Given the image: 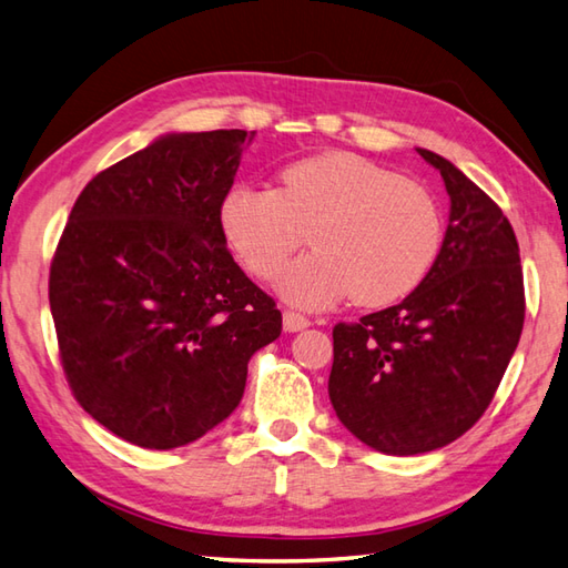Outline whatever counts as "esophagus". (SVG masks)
<instances>
[{
	"instance_id": "1",
	"label": "esophagus",
	"mask_w": 568,
	"mask_h": 568,
	"mask_svg": "<svg viewBox=\"0 0 568 568\" xmlns=\"http://www.w3.org/2000/svg\"><path fill=\"white\" fill-rule=\"evenodd\" d=\"M283 327H285V332H300V329L310 327V320L305 315H300V312H295V310H285Z\"/></svg>"
}]
</instances>
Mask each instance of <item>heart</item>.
Returning a JSON list of instances; mask_svg holds the SVG:
<instances>
[{
  "label": "heart",
  "mask_w": 568,
  "mask_h": 568,
  "mask_svg": "<svg viewBox=\"0 0 568 568\" xmlns=\"http://www.w3.org/2000/svg\"><path fill=\"white\" fill-rule=\"evenodd\" d=\"M220 222L229 246L258 281H275L300 307H327L352 295L381 307L425 281L444 241L437 197L390 168L352 151H327L285 165L277 190L236 185L224 195Z\"/></svg>",
  "instance_id": "heart-1"
}]
</instances>
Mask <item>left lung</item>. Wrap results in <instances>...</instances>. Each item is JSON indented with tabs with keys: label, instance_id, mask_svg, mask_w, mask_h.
<instances>
[{
	"label": "left lung",
	"instance_id": "left-lung-1",
	"mask_svg": "<svg viewBox=\"0 0 568 568\" xmlns=\"http://www.w3.org/2000/svg\"><path fill=\"white\" fill-rule=\"evenodd\" d=\"M452 197L437 261L403 303L334 327L329 400L371 449L452 444L486 413L520 342L525 283L513 224L442 155L419 149Z\"/></svg>",
	"mask_w": 568,
	"mask_h": 568
}]
</instances>
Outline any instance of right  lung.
Segmentation results:
<instances>
[{
    "instance_id": "1",
    "label": "right lung",
    "mask_w": 568,
    "mask_h": 568,
    "mask_svg": "<svg viewBox=\"0 0 568 568\" xmlns=\"http://www.w3.org/2000/svg\"><path fill=\"white\" fill-rule=\"evenodd\" d=\"M253 134H168L94 175L48 277L58 354L84 413L143 449H175L234 413L275 300L234 263L220 222Z\"/></svg>"
}]
</instances>
